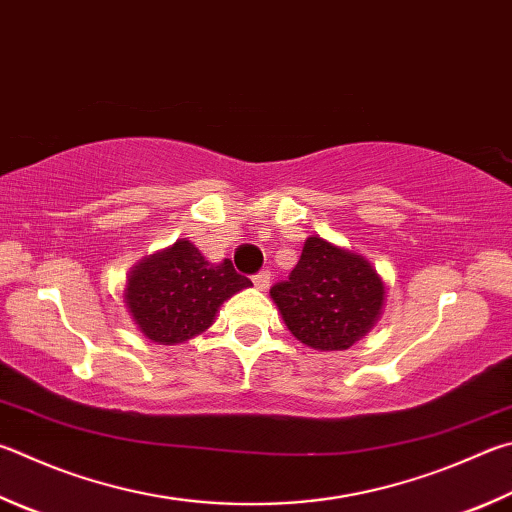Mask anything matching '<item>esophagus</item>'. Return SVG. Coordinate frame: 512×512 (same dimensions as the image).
I'll return each mask as SVG.
<instances>
[{
	"label": "esophagus",
	"mask_w": 512,
	"mask_h": 512,
	"mask_svg": "<svg viewBox=\"0 0 512 512\" xmlns=\"http://www.w3.org/2000/svg\"><path fill=\"white\" fill-rule=\"evenodd\" d=\"M253 282H255V286L259 288V291H266V288L271 286V273H268V271H259V273L253 277Z\"/></svg>",
	"instance_id": "34e87169"
}]
</instances>
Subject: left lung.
I'll return each instance as SVG.
<instances>
[{"label": "left lung", "mask_w": 512, "mask_h": 512, "mask_svg": "<svg viewBox=\"0 0 512 512\" xmlns=\"http://www.w3.org/2000/svg\"><path fill=\"white\" fill-rule=\"evenodd\" d=\"M271 297L288 331L306 347L345 351L378 322L385 284L365 257L309 237L300 262L271 288Z\"/></svg>", "instance_id": "8db88e82"}]
</instances>
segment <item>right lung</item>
<instances>
[{"mask_svg": "<svg viewBox=\"0 0 512 512\" xmlns=\"http://www.w3.org/2000/svg\"><path fill=\"white\" fill-rule=\"evenodd\" d=\"M250 280L230 259L210 264L188 239L138 262L127 277L125 304L147 340L179 345L206 331L219 306Z\"/></svg>", "mask_w": 512, "mask_h": 512, "instance_id": "right-lung-1", "label": "right lung"}]
</instances>
